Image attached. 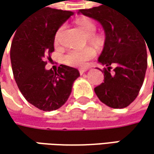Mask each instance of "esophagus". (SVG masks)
I'll list each match as a JSON object with an SVG mask.
<instances>
[{"instance_id":"34e87169","label":"esophagus","mask_w":154,"mask_h":154,"mask_svg":"<svg viewBox=\"0 0 154 154\" xmlns=\"http://www.w3.org/2000/svg\"><path fill=\"white\" fill-rule=\"evenodd\" d=\"M87 71V69H79V73L81 74V75H83L85 72H86Z\"/></svg>"}]
</instances>
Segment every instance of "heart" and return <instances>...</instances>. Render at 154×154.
<instances>
[{
    "label": "heart",
    "instance_id": "heart-1",
    "mask_svg": "<svg viewBox=\"0 0 154 154\" xmlns=\"http://www.w3.org/2000/svg\"><path fill=\"white\" fill-rule=\"evenodd\" d=\"M76 25L81 29L86 35L87 40L90 44L99 45L102 42V37L95 34L96 25L95 23L89 17H82L76 20ZM64 26H61L58 28L54 35V43L59 45L61 41V37L63 35ZM95 55V51L92 48H85L84 50H71L68 51L63 56V62L71 67L82 68L85 67L88 60L93 59Z\"/></svg>",
    "mask_w": 154,
    "mask_h": 154
}]
</instances>
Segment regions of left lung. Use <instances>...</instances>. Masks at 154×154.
Instances as JSON below:
<instances>
[{"instance_id": "obj_1", "label": "left lung", "mask_w": 154, "mask_h": 154, "mask_svg": "<svg viewBox=\"0 0 154 154\" xmlns=\"http://www.w3.org/2000/svg\"><path fill=\"white\" fill-rule=\"evenodd\" d=\"M78 13L97 20L105 32L98 60L107 68L103 69L104 82L94 88L97 97L110 108L128 107L137 97L147 69V44L142 31L116 8L101 5L79 10ZM111 64L116 65L113 74H110Z\"/></svg>"}]
</instances>
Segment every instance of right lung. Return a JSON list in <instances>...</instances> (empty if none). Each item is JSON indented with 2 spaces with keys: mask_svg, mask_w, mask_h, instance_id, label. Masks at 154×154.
<instances>
[{
  "mask_svg": "<svg viewBox=\"0 0 154 154\" xmlns=\"http://www.w3.org/2000/svg\"><path fill=\"white\" fill-rule=\"evenodd\" d=\"M73 14L45 7L22 22L13 33L11 60L16 83L26 100L44 111L61 107L80 76L77 69L66 65H60L57 71L45 69L54 51L55 33Z\"/></svg>",
  "mask_w": 154,
  "mask_h": 154,
  "instance_id": "right-lung-1",
  "label": "right lung"
}]
</instances>
